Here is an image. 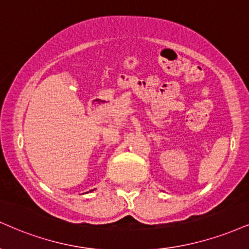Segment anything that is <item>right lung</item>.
Instances as JSON below:
<instances>
[{
	"instance_id": "right-lung-1",
	"label": "right lung",
	"mask_w": 249,
	"mask_h": 249,
	"mask_svg": "<svg viewBox=\"0 0 249 249\" xmlns=\"http://www.w3.org/2000/svg\"><path fill=\"white\" fill-rule=\"evenodd\" d=\"M90 191H91V190H90Z\"/></svg>"
}]
</instances>
